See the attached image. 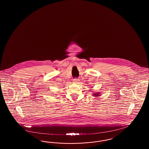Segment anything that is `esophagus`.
Listing matches in <instances>:
<instances>
[{"mask_svg":"<svg viewBox=\"0 0 149 149\" xmlns=\"http://www.w3.org/2000/svg\"><path fill=\"white\" fill-rule=\"evenodd\" d=\"M73 81L74 82H75V83H77V81H79V79H77V78H75V79H74V80H73Z\"/></svg>","mask_w":149,"mask_h":149,"instance_id":"esophagus-1","label":"esophagus"}]
</instances>
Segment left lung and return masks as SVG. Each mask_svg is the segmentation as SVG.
<instances>
[{
    "mask_svg": "<svg viewBox=\"0 0 149 149\" xmlns=\"http://www.w3.org/2000/svg\"><path fill=\"white\" fill-rule=\"evenodd\" d=\"M93 95L94 96H95V97H98V96H100L101 95H100V93H98V92H97V93H95L94 95Z\"/></svg>",
    "mask_w": 149,
    "mask_h": 149,
    "instance_id": "obj_1",
    "label": "left lung"
}]
</instances>
